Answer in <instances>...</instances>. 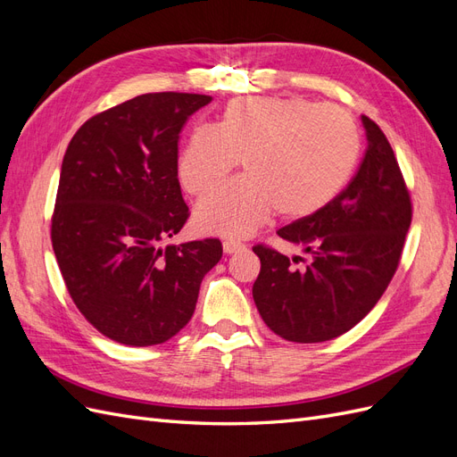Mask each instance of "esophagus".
<instances>
[{
	"label": "esophagus",
	"mask_w": 457,
	"mask_h": 457,
	"mask_svg": "<svg viewBox=\"0 0 457 457\" xmlns=\"http://www.w3.org/2000/svg\"><path fill=\"white\" fill-rule=\"evenodd\" d=\"M245 250V245L242 242H237V240H225L223 242V252L225 253H237V252H242Z\"/></svg>",
	"instance_id": "34e87169"
}]
</instances>
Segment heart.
<instances>
[{"mask_svg": "<svg viewBox=\"0 0 457 457\" xmlns=\"http://www.w3.org/2000/svg\"><path fill=\"white\" fill-rule=\"evenodd\" d=\"M361 156V133L341 106L299 96H240L215 126L192 129L179 179L195 196L223 185L242 160L245 177L198 204L200 232L245 238L278 212L307 219L347 187Z\"/></svg>", "mask_w": 457, "mask_h": 457, "instance_id": "obj_1", "label": "heart"}]
</instances>
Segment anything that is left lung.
<instances>
[{
    "label": "left lung",
    "mask_w": 457,
    "mask_h": 457,
    "mask_svg": "<svg viewBox=\"0 0 457 457\" xmlns=\"http://www.w3.org/2000/svg\"><path fill=\"white\" fill-rule=\"evenodd\" d=\"M362 126L368 148L349 187L322 212L278 230L280 238L311 253L309 265L295 270L287 255L253 247L261 259L255 307L287 341L320 343L354 328L398 267L411 223L410 195L378 123L362 116Z\"/></svg>",
    "instance_id": "1"
}]
</instances>
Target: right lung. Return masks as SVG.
<instances>
[{
  "label": "right lung",
  "instance_id": "1",
  "mask_svg": "<svg viewBox=\"0 0 457 457\" xmlns=\"http://www.w3.org/2000/svg\"><path fill=\"white\" fill-rule=\"evenodd\" d=\"M210 103L195 93L139 95L87 120L66 148L53 252L79 312L121 345L150 347L177 336L223 255L217 238L160 245L188 219L179 133Z\"/></svg>",
  "mask_w": 457,
  "mask_h": 457
}]
</instances>
